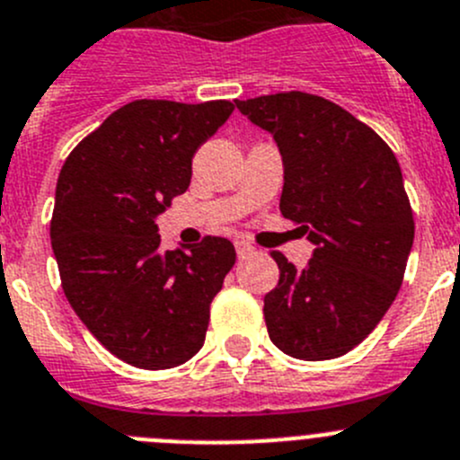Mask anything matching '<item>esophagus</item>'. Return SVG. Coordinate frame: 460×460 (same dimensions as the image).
Returning a JSON list of instances; mask_svg holds the SVG:
<instances>
[{"label": "esophagus", "mask_w": 460, "mask_h": 460, "mask_svg": "<svg viewBox=\"0 0 460 460\" xmlns=\"http://www.w3.org/2000/svg\"><path fill=\"white\" fill-rule=\"evenodd\" d=\"M254 244L247 243V240H235V254H238V259H247V256L254 254Z\"/></svg>", "instance_id": "1"}]
</instances>
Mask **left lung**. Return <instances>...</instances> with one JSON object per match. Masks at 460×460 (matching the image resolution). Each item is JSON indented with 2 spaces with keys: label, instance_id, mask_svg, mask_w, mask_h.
<instances>
[{
  "label": "left lung",
  "instance_id": "1",
  "mask_svg": "<svg viewBox=\"0 0 460 460\" xmlns=\"http://www.w3.org/2000/svg\"><path fill=\"white\" fill-rule=\"evenodd\" d=\"M235 106L272 133L281 216L315 244L304 270L272 252L270 341L293 358H338L379 324L404 279L415 222L397 158L367 124L317 94L293 90Z\"/></svg>",
  "mask_w": 460,
  "mask_h": 460
}]
</instances>
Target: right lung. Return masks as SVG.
<instances>
[{"label":"right lung","instance_id":"1","mask_svg":"<svg viewBox=\"0 0 460 460\" xmlns=\"http://www.w3.org/2000/svg\"><path fill=\"white\" fill-rule=\"evenodd\" d=\"M235 106L136 100L67 156L51 216L63 293L111 354L143 370L181 366L204 345L210 302L235 263L206 235L161 252L156 217L188 190L192 156Z\"/></svg>","mask_w":460,"mask_h":460}]
</instances>
